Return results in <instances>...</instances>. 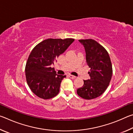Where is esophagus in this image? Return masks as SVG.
<instances>
[{
	"instance_id": "esophagus-1",
	"label": "esophagus",
	"mask_w": 133,
	"mask_h": 133,
	"mask_svg": "<svg viewBox=\"0 0 133 133\" xmlns=\"http://www.w3.org/2000/svg\"><path fill=\"white\" fill-rule=\"evenodd\" d=\"M69 77L70 78H72V79H74V78H75L76 77V76H73V75H69Z\"/></svg>"
}]
</instances>
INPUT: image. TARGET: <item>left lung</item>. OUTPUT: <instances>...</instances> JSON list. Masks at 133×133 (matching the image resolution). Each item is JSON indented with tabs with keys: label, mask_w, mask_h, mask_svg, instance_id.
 Segmentation results:
<instances>
[{
	"label": "left lung",
	"mask_w": 133,
	"mask_h": 133,
	"mask_svg": "<svg viewBox=\"0 0 133 133\" xmlns=\"http://www.w3.org/2000/svg\"><path fill=\"white\" fill-rule=\"evenodd\" d=\"M84 46L85 58L90 71V79L84 80L83 86L77 90L78 96L86 100L96 98L104 93L110 84L112 69L109 53L96 40H78Z\"/></svg>",
	"instance_id": "1"
}]
</instances>
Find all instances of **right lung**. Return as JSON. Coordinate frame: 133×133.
<instances>
[{"label":"right lung","mask_w":133,"mask_h":133,"mask_svg":"<svg viewBox=\"0 0 133 133\" xmlns=\"http://www.w3.org/2000/svg\"><path fill=\"white\" fill-rule=\"evenodd\" d=\"M73 39H48L36 46L29 55L25 67L26 81L35 94L43 99L55 97L66 76L57 75L51 65L74 42Z\"/></svg>","instance_id":"right-lung-1"}]
</instances>
